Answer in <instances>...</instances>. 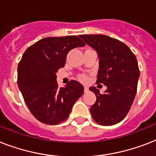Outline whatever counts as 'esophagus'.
<instances>
[{
	"mask_svg": "<svg viewBox=\"0 0 156 156\" xmlns=\"http://www.w3.org/2000/svg\"><path fill=\"white\" fill-rule=\"evenodd\" d=\"M89 91V88L87 87H84V92L87 93Z\"/></svg>",
	"mask_w": 156,
	"mask_h": 156,
	"instance_id": "34e87169",
	"label": "esophagus"
}]
</instances>
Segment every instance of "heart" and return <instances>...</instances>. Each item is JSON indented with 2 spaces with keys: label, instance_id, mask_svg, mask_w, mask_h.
Returning a JSON list of instances; mask_svg holds the SVG:
<instances>
[{
  "label": "heart",
  "instance_id": "b5f03b06",
  "mask_svg": "<svg viewBox=\"0 0 156 156\" xmlns=\"http://www.w3.org/2000/svg\"><path fill=\"white\" fill-rule=\"evenodd\" d=\"M79 78H80L81 81H83V82H86V81L87 80V76L85 75V74H81L79 76Z\"/></svg>",
  "mask_w": 156,
  "mask_h": 156
}]
</instances>
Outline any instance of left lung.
Segmentation results:
<instances>
[{
    "label": "left lung",
    "mask_w": 156,
    "mask_h": 156,
    "mask_svg": "<svg viewBox=\"0 0 156 156\" xmlns=\"http://www.w3.org/2000/svg\"><path fill=\"white\" fill-rule=\"evenodd\" d=\"M79 37L97 52V83L107 87L104 94L95 87L96 96L90 107L93 119L102 126H113L123 120L135 98L139 69L135 55L120 40L104 35H81Z\"/></svg>",
    "instance_id": "1"
}]
</instances>
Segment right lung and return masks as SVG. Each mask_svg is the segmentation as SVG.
I'll list each match as a JSON object with an SVG mask.
<instances>
[{"label":"right lung","mask_w":156,"mask_h":156,"mask_svg":"<svg viewBox=\"0 0 156 156\" xmlns=\"http://www.w3.org/2000/svg\"><path fill=\"white\" fill-rule=\"evenodd\" d=\"M85 44L76 35L47 37L30 46L18 66V85L32 115L42 123L66 121L84 87L71 80L58 87L56 72L66 65L68 52Z\"/></svg>","instance_id":"obj_1"}]
</instances>
